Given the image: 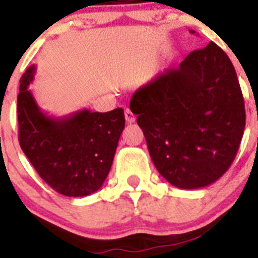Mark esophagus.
Wrapping results in <instances>:
<instances>
[{"label": "esophagus", "instance_id": "34e87169", "mask_svg": "<svg viewBox=\"0 0 258 258\" xmlns=\"http://www.w3.org/2000/svg\"><path fill=\"white\" fill-rule=\"evenodd\" d=\"M124 117H126V121L128 122V123H134V122L136 121V117H135V114L130 109L124 110Z\"/></svg>", "mask_w": 258, "mask_h": 258}]
</instances>
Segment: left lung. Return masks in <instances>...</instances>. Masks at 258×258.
Masks as SVG:
<instances>
[{"mask_svg":"<svg viewBox=\"0 0 258 258\" xmlns=\"http://www.w3.org/2000/svg\"><path fill=\"white\" fill-rule=\"evenodd\" d=\"M130 109L137 114L154 165L178 188H202L218 180L234 160L244 132V100L234 66L214 42L137 89Z\"/></svg>","mask_w":258,"mask_h":258,"instance_id":"left-lung-1","label":"left lung"}]
</instances>
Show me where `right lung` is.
Instances as JSON below:
<instances>
[{"label":"right lung","instance_id":"add662e5","mask_svg":"<svg viewBox=\"0 0 258 258\" xmlns=\"http://www.w3.org/2000/svg\"><path fill=\"white\" fill-rule=\"evenodd\" d=\"M35 66L20 79L18 95L19 143L45 183L58 194L84 197L104 183L124 128L122 108L110 112L78 110L47 115L29 90Z\"/></svg>","mask_w":258,"mask_h":258}]
</instances>
